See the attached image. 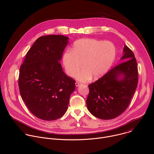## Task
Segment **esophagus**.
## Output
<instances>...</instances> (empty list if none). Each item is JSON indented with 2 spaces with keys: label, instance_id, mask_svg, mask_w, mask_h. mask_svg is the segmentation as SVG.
Instances as JSON below:
<instances>
[{
  "label": "esophagus",
  "instance_id": "1",
  "mask_svg": "<svg viewBox=\"0 0 154 154\" xmlns=\"http://www.w3.org/2000/svg\"><path fill=\"white\" fill-rule=\"evenodd\" d=\"M80 85H81V84H80L79 82H75V86H76V87L79 86Z\"/></svg>",
  "mask_w": 154,
  "mask_h": 154
}]
</instances>
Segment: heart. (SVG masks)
Wrapping results in <instances>:
<instances>
[{
	"instance_id": "heart-1",
	"label": "heart",
	"mask_w": 154,
	"mask_h": 154,
	"mask_svg": "<svg viewBox=\"0 0 154 154\" xmlns=\"http://www.w3.org/2000/svg\"><path fill=\"white\" fill-rule=\"evenodd\" d=\"M116 57V49L113 44L108 41H99L92 38H83L76 41L72 51L64 52L62 63L66 73L74 77L79 69L76 79L81 82L90 80L92 76L97 79L112 66Z\"/></svg>"
}]
</instances>
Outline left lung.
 I'll list each match as a JSON object with an SVG mask.
<instances>
[{"label": "left lung", "mask_w": 154, "mask_h": 154, "mask_svg": "<svg viewBox=\"0 0 154 154\" xmlns=\"http://www.w3.org/2000/svg\"><path fill=\"white\" fill-rule=\"evenodd\" d=\"M122 54V63L88 86L87 108L97 118L108 120L121 115L137 89L138 66L134 54L125 45Z\"/></svg>", "instance_id": "obj_1"}]
</instances>
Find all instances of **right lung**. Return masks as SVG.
<instances>
[{
	"label": "right lung",
	"mask_w": 154,
	"mask_h": 154,
	"mask_svg": "<svg viewBox=\"0 0 154 154\" xmlns=\"http://www.w3.org/2000/svg\"><path fill=\"white\" fill-rule=\"evenodd\" d=\"M63 35L41 36L27 52L19 76V91L30 112L54 121L66 112L75 81L63 71L60 61L69 42Z\"/></svg>",
	"instance_id": "right-lung-1"
}]
</instances>
